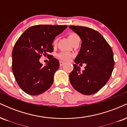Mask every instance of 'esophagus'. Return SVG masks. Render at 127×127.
Segmentation results:
<instances>
[{"instance_id":"obj_1","label":"esophagus","mask_w":127,"mask_h":127,"mask_svg":"<svg viewBox=\"0 0 127 127\" xmlns=\"http://www.w3.org/2000/svg\"><path fill=\"white\" fill-rule=\"evenodd\" d=\"M64 63H65L64 62H62V61H60V66H62V65H63L64 64Z\"/></svg>"}]
</instances>
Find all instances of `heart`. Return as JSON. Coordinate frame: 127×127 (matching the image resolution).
Here are the masks:
<instances>
[{
    "label": "heart",
    "mask_w": 127,
    "mask_h": 127,
    "mask_svg": "<svg viewBox=\"0 0 127 127\" xmlns=\"http://www.w3.org/2000/svg\"><path fill=\"white\" fill-rule=\"evenodd\" d=\"M78 37L79 36L78 34H76L75 33H70L68 36V39H69V40H70L71 42H72L74 39L77 38V37ZM56 43V40H55V41L54 42V43ZM58 57H59V58H60V59L63 60H68L72 57V54L68 53V52H63L59 54H58Z\"/></svg>",
    "instance_id": "heart-1"
}]
</instances>
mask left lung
I'll use <instances>...</instances> for the list:
<instances>
[{
  "label": "left lung",
  "mask_w": 127,
  "mask_h": 127,
  "mask_svg": "<svg viewBox=\"0 0 127 127\" xmlns=\"http://www.w3.org/2000/svg\"><path fill=\"white\" fill-rule=\"evenodd\" d=\"M82 40L81 49L69 75L74 88L85 95L98 92L106 85L114 68L113 54L110 46L99 32L83 26H69ZM86 63L81 72L78 64Z\"/></svg>",
  "instance_id": "8db88e82"
}]
</instances>
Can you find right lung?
<instances>
[{"label": "right lung", "instance_id": "add662e5", "mask_svg": "<svg viewBox=\"0 0 127 127\" xmlns=\"http://www.w3.org/2000/svg\"><path fill=\"white\" fill-rule=\"evenodd\" d=\"M67 27L60 25H36L27 29L16 42L12 50V72L19 87L32 95H39L51 87L55 72L59 68L57 59L51 57L43 66L42 55L51 56L55 36Z\"/></svg>", "mask_w": 127, "mask_h": 127}]
</instances>
